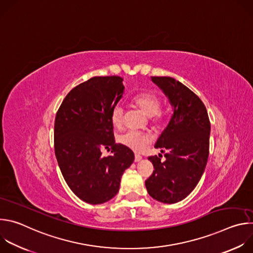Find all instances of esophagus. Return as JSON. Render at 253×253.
Segmentation results:
<instances>
[{
    "mask_svg": "<svg viewBox=\"0 0 253 253\" xmlns=\"http://www.w3.org/2000/svg\"><path fill=\"white\" fill-rule=\"evenodd\" d=\"M141 160H142V156H140V155L136 154V155H135V159H134V161H135V162H139V161H141Z\"/></svg>",
    "mask_w": 253,
    "mask_h": 253,
    "instance_id": "esophagus-1",
    "label": "esophagus"
}]
</instances>
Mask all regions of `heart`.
Listing matches in <instances>:
<instances>
[{"label":"heart","mask_w":253,"mask_h":253,"mask_svg":"<svg viewBox=\"0 0 253 253\" xmlns=\"http://www.w3.org/2000/svg\"><path fill=\"white\" fill-rule=\"evenodd\" d=\"M133 101L144 113L151 118L152 122L155 125H159L160 123H162L164 119V113L159 110L161 106V100L156 94L150 92L139 93L134 97ZM123 107L121 105H116L111 112V121L113 125L116 127L121 126V124L123 123ZM118 140L125 147H128L135 152H142L149 145L150 136L144 132L128 130L121 134Z\"/></svg>","instance_id":"b5f03b06"}]
</instances>
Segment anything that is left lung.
<instances>
[{
    "label": "left lung",
    "mask_w": 253,
    "mask_h": 253,
    "mask_svg": "<svg viewBox=\"0 0 253 253\" xmlns=\"http://www.w3.org/2000/svg\"><path fill=\"white\" fill-rule=\"evenodd\" d=\"M173 107L171 119L155 143L165 161L150 156L154 166L145 181L149 195L163 203H176L196 187L209 154L210 122L200 98L171 77H151Z\"/></svg>",
    "instance_id": "obj_1"
}]
</instances>
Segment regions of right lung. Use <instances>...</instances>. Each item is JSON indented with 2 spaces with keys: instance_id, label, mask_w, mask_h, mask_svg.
Masks as SVG:
<instances>
[{
  "instance_id": "1",
  "label": "right lung",
  "mask_w": 253,
  "mask_h": 253,
  "mask_svg": "<svg viewBox=\"0 0 253 253\" xmlns=\"http://www.w3.org/2000/svg\"><path fill=\"white\" fill-rule=\"evenodd\" d=\"M118 76L93 77L72 89L55 119V154L70 189L81 200L101 204L119 191L134 153L116 144L111 112L124 93ZM102 149L112 156L103 158Z\"/></svg>"
}]
</instances>
